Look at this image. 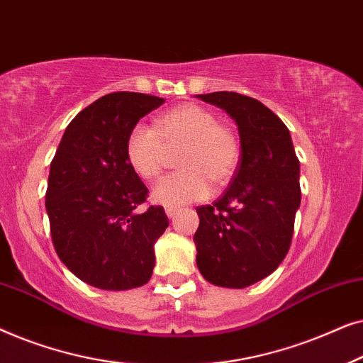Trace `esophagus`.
Instances as JSON below:
<instances>
[{
    "label": "esophagus",
    "mask_w": 363,
    "mask_h": 363,
    "mask_svg": "<svg viewBox=\"0 0 363 363\" xmlns=\"http://www.w3.org/2000/svg\"><path fill=\"white\" fill-rule=\"evenodd\" d=\"M165 213H167V216H168V218H170V220H172V218H175V216L178 215V213H180V208H173V206H167V208H165Z\"/></svg>",
    "instance_id": "34e87169"
}]
</instances>
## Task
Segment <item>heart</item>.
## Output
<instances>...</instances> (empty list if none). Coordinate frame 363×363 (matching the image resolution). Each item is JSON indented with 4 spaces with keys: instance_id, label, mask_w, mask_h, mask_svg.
Masks as SVG:
<instances>
[{
    "instance_id": "b5f03b06",
    "label": "heart",
    "mask_w": 363,
    "mask_h": 363,
    "mask_svg": "<svg viewBox=\"0 0 363 363\" xmlns=\"http://www.w3.org/2000/svg\"><path fill=\"white\" fill-rule=\"evenodd\" d=\"M178 167L183 170L163 178L153 188V201L180 206L210 195L211 183L230 182L241 157L240 138L220 123L216 113L196 104H183L155 118V128L137 123L125 142L127 162L145 180H153L165 167L168 148L182 147Z\"/></svg>"
}]
</instances>
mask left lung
I'll return each mask as SVG.
<instances>
[{"instance_id":"obj_1","label":"left lung","mask_w":363,"mask_h":363,"mask_svg":"<svg viewBox=\"0 0 363 363\" xmlns=\"http://www.w3.org/2000/svg\"><path fill=\"white\" fill-rule=\"evenodd\" d=\"M238 125L240 165L213 205L198 206L196 266L211 284L242 289L277 269L289 251L301 205L299 160L284 122L238 92L198 94Z\"/></svg>"}]
</instances>
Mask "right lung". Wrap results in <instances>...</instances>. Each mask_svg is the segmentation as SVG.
<instances>
[{"mask_svg": "<svg viewBox=\"0 0 363 363\" xmlns=\"http://www.w3.org/2000/svg\"><path fill=\"white\" fill-rule=\"evenodd\" d=\"M165 99L107 94L72 118L49 170L46 211L56 252L89 286L127 291L150 281L155 242L168 228L162 206L145 213L147 186L127 162L128 132Z\"/></svg>", "mask_w": 363, "mask_h": 363, "instance_id": "obj_1", "label": "right lung"}]
</instances>
